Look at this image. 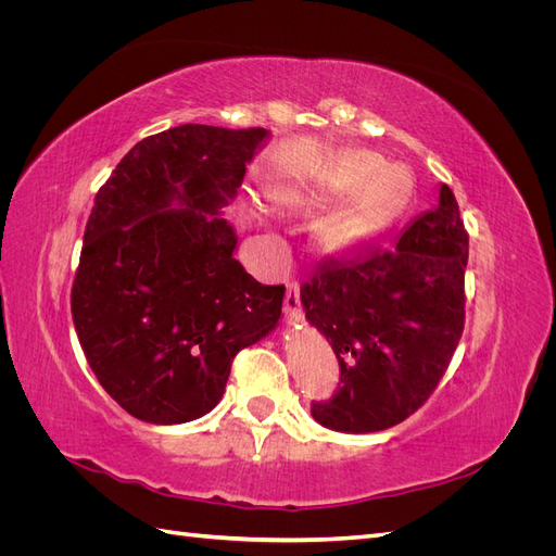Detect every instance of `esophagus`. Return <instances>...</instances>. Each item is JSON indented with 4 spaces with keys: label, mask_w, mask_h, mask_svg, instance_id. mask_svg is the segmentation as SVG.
I'll return each mask as SVG.
<instances>
[{
    "label": "esophagus",
    "mask_w": 556,
    "mask_h": 556,
    "mask_svg": "<svg viewBox=\"0 0 556 556\" xmlns=\"http://www.w3.org/2000/svg\"><path fill=\"white\" fill-rule=\"evenodd\" d=\"M299 311H301L299 288H296V285H290L288 294H285V317H288V323H296Z\"/></svg>",
    "instance_id": "obj_1"
}]
</instances>
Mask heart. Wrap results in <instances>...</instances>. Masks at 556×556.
Here are the masks:
<instances>
[{
	"mask_svg": "<svg viewBox=\"0 0 556 556\" xmlns=\"http://www.w3.org/2000/svg\"><path fill=\"white\" fill-rule=\"evenodd\" d=\"M399 178L401 169L382 164L380 155L350 150L323 164L304 180L271 185L266 197L285 208L308 211L348 193L339 206L319 217L313 229L315 248L325 257H341L374 239L394 220L403 199Z\"/></svg>",
	"mask_w": 556,
	"mask_h": 556,
	"instance_id": "1",
	"label": "heart"
}]
</instances>
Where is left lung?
<instances>
[{
  "label": "left lung",
  "mask_w": 556,
  "mask_h": 556,
  "mask_svg": "<svg viewBox=\"0 0 556 556\" xmlns=\"http://www.w3.org/2000/svg\"><path fill=\"white\" fill-rule=\"evenodd\" d=\"M468 237L457 199L417 215L392 250L327 262L301 288L311 327L339 357L343 387L313 403L319 425L343 433L390 429L433 392L464 329Z\"/></svg>",
  "instance_id": "8db88e82"
}]
</instances>
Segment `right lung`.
I'll return each mask as SVG.
<instances>
[{"instance_id":"add662e5","label":"right lung","mask_w":556,"mask_h":556,"mask_svg":"<svg viewBox=\"0 0 556 556\" xmlns=\"http://www.w3.org/2000/svg\"><path fill=\"white\" fill-rule=\"evenodd\" d=\"M268 139L262 127H172L134 146L94 197L74 327L99 384L141 422L211 413L237 352L280 323L285 288L245 274L223 215Z\"/></svg>"}]
</instances>
